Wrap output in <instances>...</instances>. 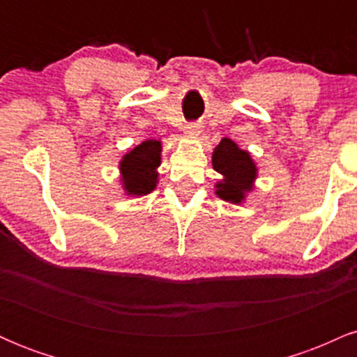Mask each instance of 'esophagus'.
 I'll return each mask as SVG.
<instances>
[{
	"mask_svg": "<svg viewBox=\"0 0 357 357\" xmlns=\"http://www.w3.org/2000/svg\"><path fill=\"white\" fill-rule=\"evenodd\" d=\"M184 132H186L188 136H198V134L202 132V124H198V122H190V124H186V127H184Z\"/></svg>",
	"mask_w": 357,
	"mask_h": 357,
	"instance_id": "esophagus-1",
	"label": "esophagus"
}]
</instances>
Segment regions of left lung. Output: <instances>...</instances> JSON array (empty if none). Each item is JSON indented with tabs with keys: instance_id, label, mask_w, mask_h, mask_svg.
Listing matches in <instances>:
<instances>
[{
	"instance_id": "obj_1",
	"label": "left lung",
	"mask_w": 357,
	"mask_h": 357,
	"mask_svg": "<svg viewBox=\"0 0 357 357\" xmlns=\"http://www.w3.org/2000/svg\"><path fill=\"white\" fill-rule=\"evenodd\" d=\"M213 169L223 176L216 183V196L225 202L240 204L245 195L253 190L257 179V166L247 151L240 149L231 139L223 137L213 151Z\"/></svg>"
}]
</instances>
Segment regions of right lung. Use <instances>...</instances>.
<instances>
[{
	"label": "right lung",
	"mask_w": 357,
	"mask_h": 357,
	"mask_svg": "<svg viewBox=\"0 0 357 357\" xmlns=\"http://www.w3.org/2000/svg\"><path fill=\"white\" fill-rule=\"evenodd\" d=\"M161 141L149 139L129 151L119 169L122 174V188L129 196H144L154 191L158 184V167L161 165Z\"/></svg>",
	"instance_id": "add662e5"
}]
</instances>
